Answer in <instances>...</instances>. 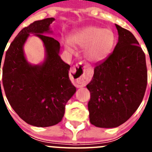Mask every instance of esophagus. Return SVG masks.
Wrapping results in <instances>:
<instances>
[{
	"instance_id": "34e87169",
	"label": "esophagus",
	"mask_w": 152,
	"mask_h": 152,
	"mask_svg": "<svg viewBox=\"0 0 152 152\" xmlns=\"http://www.w3.org/2000/svg\"><path fill=\"white\" fill-rule=\"evenodd\" d=\"M70 75L75 85L77 87L85 86L88 82V74L87 72V66L82 64L74 65L70 70Z\"/></svg>"
}]
</instances>
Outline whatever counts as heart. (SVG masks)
Instances as JSON below:
<instances>
[{"label": "heart", "instance_id": "1", "mask_svg": "<svg viewBox=\"0 0 152 152\" xmlns=\"http://www.w3.org/2000/svg\"><path fill=\"white\" fill-rule=\"evenodd\" d=\"M70 42L74 45L84 47L87 58L93 61L103 60L110 53L114 45V36L112 31L88 26L80 30L70 38ZM66 50L72 51V47L65 43Z\"/></svg>", "mask_w": 152, "mask_h": 152}]
</instances>
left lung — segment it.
Here are the masks:
<instances>
[{"mask_svg": "<svg viewBox=\"0 0 152 152\" xmlns=\"http://www.w3.org/2000/svg\"><path fill=\"white\" fill-rule=\"evenodd\" d=\"M119 40L112 54L96 64L87 88L90 122L114 128L126 122L142 103L148 82L145 55L133 34L116 24Z\"/></svg>", "mask_w": 152, "mask_h": 152, "instance_id": "obj_1", "label": "left lung"}]
</instances>
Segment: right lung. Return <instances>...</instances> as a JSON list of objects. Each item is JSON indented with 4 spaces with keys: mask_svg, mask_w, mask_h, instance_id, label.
<instances>
[{
    "mask_svg": "<svg viewBox=\"0 0 152 152\" xmlns=\"http://www.w3.org/2000/svg\"><path fill=\"white\" fill-rule=\"evenodd\" d=\"M54 20L43 19L23 28L10 43L2 66L1 85L8 102L23 120L37 127L61 122L67 102L76 91L68 76L70 65L58 56L59 42L42 34ZM29 33H36L45 45L47 59L41 66H31L24 56L22 46Z\"/></svg>",
    "mask_w": 152,
    "mask_h": 152,
    "instance_id": "1",
    "label": "right lung"
}]
</instances>
